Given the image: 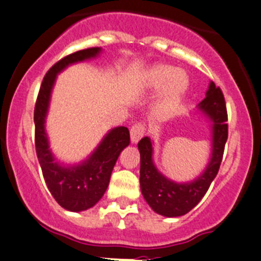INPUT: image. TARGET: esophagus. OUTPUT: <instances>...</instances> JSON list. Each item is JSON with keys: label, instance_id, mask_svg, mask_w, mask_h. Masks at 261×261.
<instances>
[{"label": "esophagus", "instance_id": "esophagus-1", "mask_svg": "<svg viewBox=\"0 0 261 261\" xmlns=\"http://www.w3.org/2000/svg\"><path fill=\"white\" fill-rule=\"evenodd\" d=\"M145 135V127L141 123H136L131 127L130 130V136H131V143L136 144L139 140H140L143 136Z\"/></svg>", "mask_w": 261, "mask_h": 261}]
</instances>
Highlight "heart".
I'll return each instance as SVG.
<instances>
[{
    "mask_svg": "<svg viewBox=\"0 0 261 261\" xmlns=\"http://www.w3.org/2000/svg\"><path fill=\"white\" fill-rule=\"evenodd\" d=\"M138 87L144 93H152L159 89L155 111L159 116H167L179 106L188 93L191 78L181 68L168 63H155L141 73Z\"/></svg>",
    "mask_w": 261,
    "mask_h": 261,
    "instance_id": "obj_1",
    "label": "heart"
}]
</instances>
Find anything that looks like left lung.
<instances>
[{
    "label": "left lung",
    "mask_w": 261,
    "mask_h": 261,
    "mask_svg": "<svg viewBox=\"0 0 261 261\" xmlns=\"http://www.w3.org/2000/svg\"><path fill=\"white\" fill-rule=\"evenodd\" d=\"M196 111L210 123L211 155L206 168L194 179L175 181L165 177L154 163V141L145 136L138 144L141 193L152 211L165 217H179L194 208L208 191L222 162L227 141V112L222 92L213 82H210L206 97L197 105Z\"/></svg>",
    "instance_id": "8db88e82"
}]
</instances>
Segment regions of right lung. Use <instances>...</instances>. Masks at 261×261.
Segmentation results:
<instances>
[{"label":"right lung","instance_id":"obj_1","mask_svg":"<svg viewBox=\"0 0 261 261\" xmlns=\"http://www.w3.org/2000/svg\"><path fill=\"white\" fill-rule=\"evenodd\" d=\"M101 53V48L80 50L53 65L41 83L34 112L36 155L44 179L55 201L70 212L86 211L103 197L118 155L130 144L128 128L117 126L102 138L88 156L78 163L62 162L50 149L45 123L58 74L69 65L96 59Z\"/></svg>","mask_w":261,"mask_h":261}]
</instances>
